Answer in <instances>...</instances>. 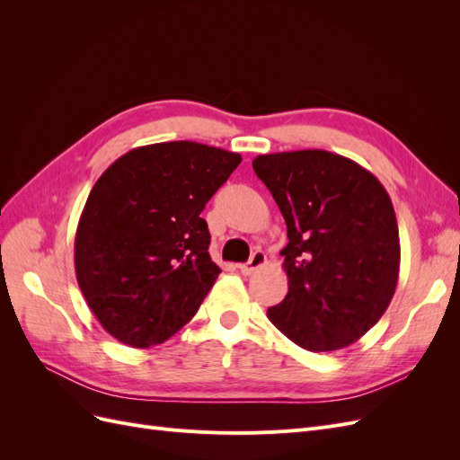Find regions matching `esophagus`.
<instances>
[{"label": "esophagus", "mask_w": 460, "mask_h": 460, "mask_svg": "<svg viewBox=\"0 0 460 460\" xmlns=\"http://www.w3.org/2000/svg\"><path fill=\"white\" fill-rule=\"evenodd\" d=\"M264 262H267V255H264V253L261 252V249H257V252H253L252 259H249V261L243 262V264H240V272H242L243 276L253 274L257 269L262 267Z\"/></svg>", "instance_id": "34e87169"}]
</instances>
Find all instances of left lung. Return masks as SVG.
I'll return each mask as SVG.
<instances>
[{
  "mask_svg": "<svg viewBox=\"0 0 460 460\" xmlns=\"http://www.w3.org/2000/svg\"><path fill=\"white\" fill-rule=\"evenodd\" d=\"M288 226V296L267 316L307 351H336L378 323L397 288L392 199L365 166L324 149L253 159Z\"/></svg>",
  "mask_w": 460,
  "mask_h": 460,
  "instance_id": "1",
  "label": "left lung"
}]
</instances>
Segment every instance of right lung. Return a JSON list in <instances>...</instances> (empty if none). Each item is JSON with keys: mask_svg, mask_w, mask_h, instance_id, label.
Returning a JSON list of instances; mask_svg holds the SVG:
<instances>
[{"mask_svg": "<svg viewBox=\"0 0 460 460\" xmlns=\"http://www.w3.org/2000/svg\"><path fill=\"white\" fill-rule=\"evenodd\" d=\"M240 153L198 142L130 149L97 178L75 238L76 280L105 332L146 349L196 316L220 269L205 203Z\"/></svg>", "mask_w": 460, "mask_h": 460, "instance_id": "obj_1", "label": "right lung"}]
</instances>
